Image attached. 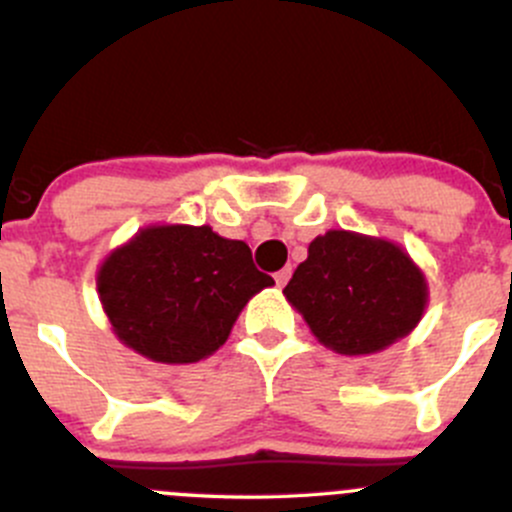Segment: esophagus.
I'll return each mask as SVG.
<instances>
[{"label":"esophagus","instance_id":"34e87169","mask_svg":"<svg viewBox=\"0 0 512 512\" xmlns=\"http://www.w3.org/2000/svg\"><path fill=\"white\" fill-rule=\"evenodd\" d=\"M289 277H292V267H285V270L275 272V282H277V287H285L287 282H289Z\"/></svg>","mask_w":512,"mask_h":512}]
</instances>
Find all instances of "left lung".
<instances>
[{"mask_svg": "<svg viewBox=\"0 0 512 512\" xmlns=\"http://www.w3.org/2000/svg\"><path fill=\"white\" fill-rule=\"evenodd\" d=\"M282 294L319 344L366 356L414 332L428 307V280L389 237L327 230L309 242Z\"/></svg>", "mask_w": 512, "mask_h": 512, "instance_id": "1", "label": "left lung"}]
</instances>
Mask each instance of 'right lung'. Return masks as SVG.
I'll return each mask as SVG.
<instances>
[{
	"label": "right lung",
	"instance_id": "obj_1",
	"mask_svg": "<svg viewBox=\"0 0 512 512\" xmlns=\"http://www.w3.org/2000/svg\"><path fill=\"white\" fill-rule=\"evenodd\" d=\"M272 285L252 265L247 242L183 223L141 227L96 272L118 342L158 364L208 359L227 342L245 304Z\"/></svg>",
	"mask_w": 512,
	"mask_h": 512
}]
</instances>
